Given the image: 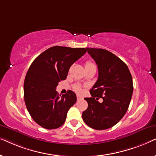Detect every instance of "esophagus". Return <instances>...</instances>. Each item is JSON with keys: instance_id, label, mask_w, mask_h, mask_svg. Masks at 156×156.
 <instances>
[{"instance_id": "1", "label": "esophagus", "mask_w": 156, "mask_h": 156, "mask_svg": "<svg viewBox=\"0 0 156 156\" xmlns=\"http://www.w3.org/2000/svg\"><path fill=\"white\" fill-rule=\"evenodd\" d=\"M76 98H77V99H83L82 96H80V95H76Z\"/></svg>"}]
</instances>
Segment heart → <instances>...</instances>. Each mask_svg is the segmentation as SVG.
<instances>
[{
  "instance_id": "heart-1",
  "label": "heart",
  "mask_w": 156,
  "mask_h": 156,
  "mask_svg": "<svg viewBox=\"0 0 156 156\" xmlns=\"http://www.w3.org/2000/svg\"><path fill=\"white\" fill-rule=\"evenodd\" d=\"M94 65V64L91 62V61H87L86 62H85V67H91V66H93ZM74 90L76 91H81V89L79 85H75L74 86Z\"/></svg>"
}]
</instances>
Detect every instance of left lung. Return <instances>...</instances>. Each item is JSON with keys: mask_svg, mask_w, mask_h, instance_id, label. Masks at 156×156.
<instances>
[{"mask_svg": "<svg viewBox=\"0 0 156 156\" xmlns=\"http://www.w3.org/2000/svg\"><path fill=\"white\" fill-rule=\"evenodd\" d=\"M87 50L97 63L99 76L90 90L91 97L84 99L88 107L82 113V119L94 129H107L127 112L133 91V80L127 65L109 51L88 48ZM100 98L103 99L101 103Z\"/></svg>", "mask_w": 156, "mask_h": 156, "instance_id": "obj_1", "label": "left lung"}]
</instances>
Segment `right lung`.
<instances>
[{
  "instance_id": "1",
  "label": "right lung",
  "mask_w": 156,
  "mask_h": 156,
  "mask_svg": "<svg viewBox=\"0 0 156 156\" xmlns=\"http://www.w3.org/2000/svg\"><path fill=\"white\" fill-rule=\"evenodd\" d=\"M87 52L85 48L55 46L41 53L31 64L24 82V99L29 114L40 126L55 129L62 126L75 93L59 95L55 90L65 80L73 63Z\"/></svg>"
}]
</instances>
